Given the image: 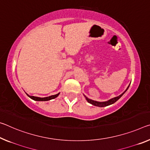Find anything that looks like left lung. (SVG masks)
I'll return each mask as SVG.
<instances>
[{
    "label": "left lung",
    "instance_id": "8db88e82",
    "mask_svg": "<svg viewBox=\"0 0 150 150\" xmlns=\"http://www.w3.org/2000/svg\"><path fill=\"white\" fill-rule=\"evenodd\" d=\"M128 88H129V86L127 87V89L125 90V91L124 92H123L122 94H121L120 96H119L118 97H114V98H112V99H109V101H105V102H99V101H96L91 100V99H88L86 96H85V98H86L87 101L88 102H89V103H91V104H92V105H95V106L101 107V108H102V107H105V106H108V105H111V104H113V103H115V102L117 101L118 100V99H120V97H122V96H123V95L125 93V91H127Z\"/></svg>",
    "mask_w": 150,
    "mask_h": 150
}]
</instances>
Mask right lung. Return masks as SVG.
<instances>
[{
  "mask_svg": "<svg viewBox=\"0 0 150 150\" xmlns=\"http://www.w3.org/2000/svg\"><path fill=\"white\" fill-rule=\"evenodd\" d=\"M59 93H57L56 95H54V96H51L47 97H43V98H41V97H35V96H28V94H27V95L30 97V98H31L32 99H33V100H35V101H49V100H51V99L55 98V97H57L59 96Z\"/></svg>",
  "mask_w": 150,
  "mask_h": 150,
  "instance_id": "right-lung-1",
  "label": "right lung"
}]
</instances>
